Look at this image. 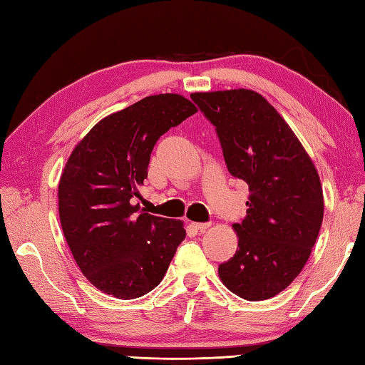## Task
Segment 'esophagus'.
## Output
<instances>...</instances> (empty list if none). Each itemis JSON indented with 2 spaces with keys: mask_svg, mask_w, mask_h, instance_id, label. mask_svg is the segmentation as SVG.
<instances>
[{
  "mask_svg": "<svg viewBox=\"0 0 365 365\" xmlns=\"http://www.w3.org/2000/svg\"><path fill=\"white\" fill-rule=\"evenodd\" d=\"M191 227L197 232H205L210 227V222H191Z\"/></svg>",
  "mask_w": 365,
  "mask_h": 365,
  "instance_id": "34e87169",
  "label": "esophagus"
}]
</instances>
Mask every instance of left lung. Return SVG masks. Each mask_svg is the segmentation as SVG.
I'll return each instance as SVG.
<instances>
[{
  "instance_id": "left-lung-1",
  "label": "left lung",
  "mask_w": 365,
  "mask_h": 365,
  "mask_svg": "<svg viewBox=\"0 0 365 365\" xmlns=\"http://www.w3.org/2000/svg\"><path fill=\"white\" fill-rule=\"evenodd\" d=\"M213 123L229 173L250 187L238 247L218 268L247 301L276 297L311 255L323 221L320 177L292 128L260 94L232 89L191 94Z\"/></svg>"
}]
</instances>
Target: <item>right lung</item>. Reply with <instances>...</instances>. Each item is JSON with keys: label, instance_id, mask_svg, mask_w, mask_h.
I'll use <instances>...</instances> for the list:
<instances>
[{"label": "right lung", "instance_id": "obj_1", "mask_svg": "<svg viewBox=\"0 0 365 365\" xmlns=\"http://www.w3.org/2000/svg\"><path fill=\"white\" fill-rule=\"evenodd\" d=\"M196 111L177 94L145 97L100 120L68 158L58 191L61 226L81 273L103 293H149L185 240L180 221L135 202L155 144Z\"/></svg>", "mask_w": 365, "mask_h": 365}]
</instances>
